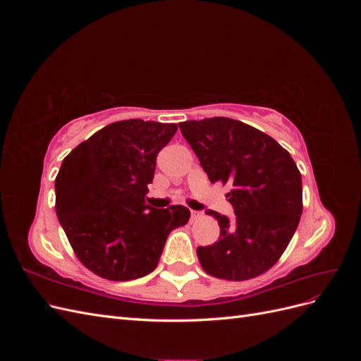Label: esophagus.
Masks as SVG:
<instances>
[{
    "label": "esophagus",
    "instance_id": "34e87169",
    "mask_svg": "<svg viewBox=\"0 0 361 361\" xmlns=\"http://www.w3.org/2000/svg\"><path fill=\"white\" fill-rule=\"evenodd\" d=\"M190 212H191V218H192V220H195V218H199V216L202 215V212H199V211H194V209H191Z\"/></svg>",
    "mask_w": 361,
    "mask_h": 361
}]
</instances>
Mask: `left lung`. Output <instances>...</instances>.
<instances>
[{
    "instance_id": "obj_1",
    "label": "left lung",
    "mask_w": 361,
    "mask_h": 361,
    "mask_svg": "<svg viewBox=\"0 0 361 361\" xmlns=\"http://www.w3.org/2000/svg\"><path fill=\"white\" fill-rule=\"evenodd\" d=\"M180 133L212 183H228L235 218L206 211L220 238L199 247L203 269L216 279L264 274L286 250L302 212L301 174L289 152L262 130L228 117L187 120Z\"/></svg>"
}]
</instances>
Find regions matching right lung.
Wrapping results in <instances>:
<instances>
[{
    "mask_svg": "<svg viewBox=\"0 0 361 361\" xmlns=\"http://www.w3.org/2000/svg\"><path fill=\"white\" fill-rule=\"evenodd\" d=\"M176 123L129 118L97 130L63 159L56 178V212L84 267L99 277L126 281L158 265L173 228L190 211L145 203L157 157Z\"/></svg>",
    "mask_w": 361,
    "mask_h": 361,
    "instance_id": "obj_1",
    "label": "right lung"
}]
</instances>
